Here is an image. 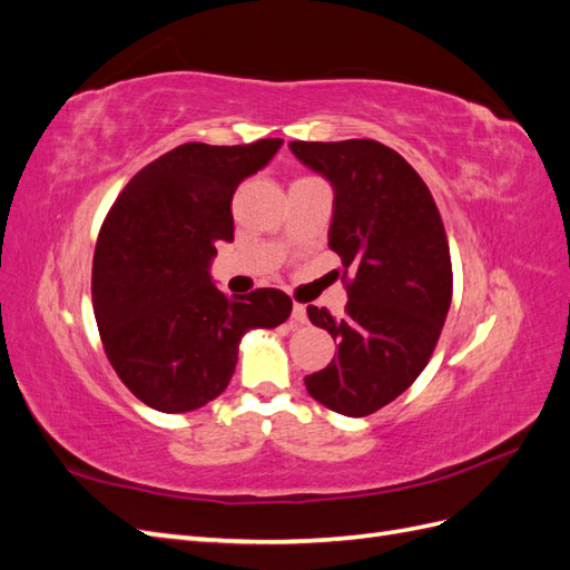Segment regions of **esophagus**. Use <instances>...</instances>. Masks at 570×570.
<instances>
[{
  "instance_id": "obj_1",
  "label": "esophagus",
  "mask_w": 570,
  "mask_h": 570,
  "mask_svg": "<svg viewBox=\"0 0 570 570\" xmlns=\"http://www.w3.org/2000/svg\"><path fill=\"white\" fill-rule=\"evenodd\" d=\"M308 318H306V306L304 304H295L292 306V323L295 325H304Z\"/></svg>"
}]
</instances>
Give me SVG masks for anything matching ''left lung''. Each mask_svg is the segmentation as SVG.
Wrapping results in <instances>:
<instances>
[{"label": "left lung", "mask_w": 570, "mask_h": 570, "mask_svg": "<svg viewBox=\"0 0 570 570\" xmlns=\"http://www.w3.org/2000/svg\"><path fill=\"white\" fill-rule=\"evenodd\" d=\"M289 149L335 189L327 245L350 297L342 318L306 306L340 344L304 385L323 406L361 419L411 387L433 356L452 304L450 243L428 185L394 149L375 140Z\"/></svg>", "instance_id": "8db88e82"}]
</instances>
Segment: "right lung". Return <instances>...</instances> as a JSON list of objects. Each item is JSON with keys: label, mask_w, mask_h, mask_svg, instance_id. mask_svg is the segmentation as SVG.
Wrapping results in <instances>:
<instances>
[{"label": "right lung", "mask_w": 570, "mask_h": 570, "mask_svg": "<svg viewBox=\"0 0 570 570\" xmlns=\"http://www.w3.org/2000/svg\"><path fill=\"white\" fill-rule=\"evenodd\" d=\"M281 145H180L135 174L101 223L95 318L109 364L147 406L209 404L230 383L243 335L287 321L283 289L228 297L209 278L216 243H233L237 185Z\"/></svg>", "instance_id": "obj_1"}]
</instances>
